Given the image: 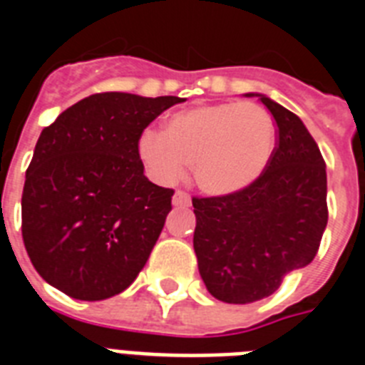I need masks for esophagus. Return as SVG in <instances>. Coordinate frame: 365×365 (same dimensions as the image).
I'll list each match as a JSON object with an SVG mask.
<instances>
[{
	"label": "esophagus",
	"instance_id": "1",
	"mask_svg": "<svg viewBox=\"0 0 365 365\" xmlns=\"http://www.w3.org/2000/svg\"><path fill=\"white\" fill-rule=\"evenodd\" d=\"M173 205H176V207H189L191 205V196L183 191H176L173 196Z\"/></svg>",
	"mask_w": 365,
	"mask_h": 365
}]
</instances>
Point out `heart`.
Returning a JSON list of instances; mask_svg holds the SVG:
<instances>
[{"mask_svg": "<svg viewBox=\"0 0 365 365\" xmlns=\"http://www.w3.org/2000/svg\"><path fill=\"white\" fill-rule=\"evenodd\" d=\"M275 147V123L255 103H217L180 110L167 117L165 132L145 128L138 154L152 176L173 183L192 163L202 191L226 196L257 182Z\"/></svg>", "mask_w": 365, "mask_h": 365, "instance_id": "b5f03b06", "label": "heart"}]
</instances>
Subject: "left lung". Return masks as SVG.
Here are the masks:
<instances>
[{
	"label": "left lung",
	"mask_w": 365,
	"mask_h": 365,
	"mask_svg": "<svg viewBox=\"0 0 365 365\" xmlns=\"http://www.w3.org/2000/svg\"><path fill=\"white\" fill-rule=\"evenodd\" d=\"M275 148L257 182L239 192L192 198L195 252L205 288L224 303L268 297L284 275L312 262L327 227V173L299 117L262 93Z\"/></svg>",
	"instance_id": "1"
}]
</instances>
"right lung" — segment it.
Returning a JSON list of instances; mask_svg holds the SVG:
<instances>
[{
    "label": "right lung",
    "mask_w": 365,
    "mask_h": 365,
    "mask_svg": "<svg viewBox=\"0 0 365 365\" xmlns=\"http://www.w3.org/2000/svg\"><path fill=\"white\" fill-rule=\"evenodd\" d=\"M183 101L95 93L42 130L25 173L21 235L46 283L81 301L108 299L134 283L174 195L143 174L138 138Z\"/></svg>",
    "instance_id": "right-lung-1"
}]
</instances>
